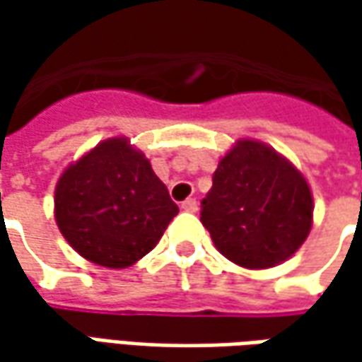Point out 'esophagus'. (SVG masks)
Here are the masks:
<instances>
[{
    "label": "esophagus",
    "instance_id": "obj_1",
    "mask_svg": "<svg viewBox=\"0 0 362 362\" xmlns=\"http://www.w3.org/2000/svg\"><path fill=\"white\" fill-rule=\"evenodd\" d=\"M181 209L189 211V214H195L197 211V202L195 199H185V202L181 203Z\"/></svg>",
    "mask_w": 362,
    "mask_h": 362
}]
</instances>
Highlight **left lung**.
Wrapping results in <instances>:
<instances>
[{
	"label": "left lung",
	"mask_w": 362,
	"mask_h": 362,
	"mask_svg": "<svg viewBox=\"0 0 362 362\" xmlns=\"http://www.w3.org/2000/svg\"><path fill=\"white\" fill-rule=\"evenodd\" d=\"M202 223L223 256L262 270L292 256L313 228L306 179L274 148L238 141L219 160L202 202Z\"/></svg>",
	"instance_id": "left-lung-1"
}]
</instances>
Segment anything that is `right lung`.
<instances>
[{"instance_id": "add662e5", "label": "right lung", "mask_w": 362, "mask_h": 362, "mask_svg": "<svg viewBox=\"0 0 362 362\" xmlns=\"http://www.w3.org/2000/svg\"><path fill=\"white\" fill-rule=\"evenodd\" d=\"M56 223L78 254L105 268H127L159 243L179 207L145 155L108 139L56 185Z\"/></svg>"}]
</instances>
